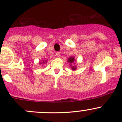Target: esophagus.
Returning a JSON list of instances; mask_svg holds the SVG:
<instances>
[{"instance_id":"esophagus-1","label":"esophagus","mask_w":122,"mask_h":122,"mask_svg":"<svg viewBox=\"0 0 122 122\" xmlns=\"http://www.w3.org/2000/svg\"><path fill=\"white\" fill-rule=\"evenodd\" d=\"M60 54H60V52H56V56H57V57H60V55H60Z\"/></svg>"}]
</instances>
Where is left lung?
<instances>
[{"instance_id":"1","label":"left lung","mask_w":122,"mask_h":122,"mask_svg":"<svg viewBox=\"0 0 122 122\" xmlns=\"http://www.w3.org/2000/svg\"><path fill=\"white\" fill-rule=\"evenodd\" d=\"M74 61H76V60H75V57L74 56H70V57L68 58V60H67V62H70V64L69 65L70 66V67H71V69H72V70H76V69H77V67H76V66H72V64L74 62Z\"/></svg>"}]
</instances>
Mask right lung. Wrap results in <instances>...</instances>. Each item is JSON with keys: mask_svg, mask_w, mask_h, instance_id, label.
Segmentation results:
<instances>
[{"mask_svg": "<svg viewBox=\"0 0 122 122\" xmlns=\"http://www.w3.org/2000/svg\"><path fill=\"white\" fill-rule=\"evenodd\" d=\"M46 62H47V61H46V60H44V61H43V60H42V61L41 62V61H40V62H39V64H44L46 63Z\"/></svg>", "mask_w": 122, "mask_h": 122, "instance_id": "obj_1", "label": "right lung"}]
</instances>
